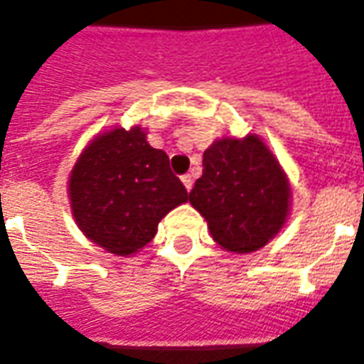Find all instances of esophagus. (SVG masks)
I'll list each match as a JSON object with an SVG mask.
<instances>
[{"label":"esophagus","mask_w":364,"mask_h":364,"mask_svg":"<svg viewBox=\"0 0 364 364\" xmlns=\"http://www.w3.org/2000/svg\"><path fill=\"white\" fill-rule=\"evenodd\" d=\"M181 181H183V185H185V189H187V191L193 189V177H191L189 173H187V175H183V177H181Z\"/></svg>","instance_id":"34e87169"}]
</instances>
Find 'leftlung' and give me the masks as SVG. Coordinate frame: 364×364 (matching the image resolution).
<instances>
[{
  "label": "left lung",
  "mask_w": 364,
  "mask_h": 364,
  "mask_svg": "<svg viewBox=\"0 0 364 364\" xmlns=\"http://www.w3.org/2000/svg\"><path fill=\"white\" fill-rule=\"evenodd\" d=\"M289 200V181L279 161L253 134L216 140L205 151L203 175L189 193L214 242L236 253L267 244L287 220Z\"/></svg>",
  "instance_id": "left-lung-1"
}]
</instances>
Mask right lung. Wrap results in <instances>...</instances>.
I'll return each mask as SVG.
<instances>
[{
    "mask_svg": "<svg viewBox=\"0 0 364 364\" xmlns=\"http://www.w3.org/2000/svg\"><path fill=\"white\" fill-rule=\"evenodd\" d=\"M72 213L85 236L107 252L130 255L151 242L159 220L189 200L169 158L138 127L114 128L85 148L70 177Z\"/></svg>",
    "mask_w": 364,
    "mask_h": 364,
    "instance_id": "obj_1",
    "label": "right lung"
}]
</instances>
